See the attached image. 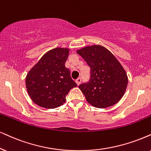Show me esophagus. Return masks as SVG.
<instances>
[{
  "instance_id": "esophagus-1",
  "label": "esophagus",
  "mask_w": 151,
  "mask_h": 151,
  "mask_svg": "<svg viewBox=\"0 0 151 151\" xmlns=\"http://www.w3.org/2000/svg\"><path fill=\"white\" fill-rule=\"evenodd\" d=\"M75 81H76V83H77V84L79 86L80 83H81V78H80V77L78 78L77 79H76Z\"/></svg>"
}]
</instances>
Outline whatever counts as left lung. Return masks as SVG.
<instances>
[{"label":"left lung","instance_id":"1","mask_svg":"<svg viewBox=\"0 0 151 151\" xmlns=\"http://www.w3.org/2000/svg\"><path fill=\"white\" fill-rule=\"evenodd\" d=\"M91 68L89 81L79 86L87 102L97 108L113 106L126 90L127 74L108 49L93 45L77 51Z\"/></svg>","mask_w":151,"mask_h":151}]
</instances>
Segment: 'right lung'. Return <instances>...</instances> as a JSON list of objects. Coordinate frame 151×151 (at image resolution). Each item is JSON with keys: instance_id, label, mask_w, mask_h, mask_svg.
<instances>
[{"instance_id": "right-lung-1", "label": "right lung", "mask_w": 151, "mask_h": 151, "mask_svg": "<svg viewBox=\"0 0 151 151\" xmlns=\"http://www.w3.org/2000/svg\"><path fill=\"white\" fill-rule=\"evenodd\" d=\"M69 49L55 48L45 53L26 79L30 98L37 105L54 109L63 105L70 90L77 86L65 66Z\"/></svg>"}]
</instances>
